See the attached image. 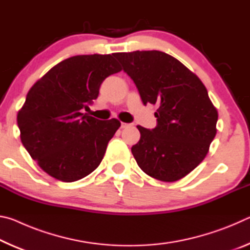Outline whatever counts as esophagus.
<instances>
[{"mask_svg":"<svg viewBox=\"0 0 250 250\" xmlns=\"http://www.w3.org/2000/svg\"><path fill=\"white\" fill-rule=\"evenodd\" d=\"M130 124H125V122H121V128H126V126H129Z\"/></svg>","mask_w":250,"mask_h":250,"instance_id":"esophagus-1","label":"esophagus"}]
</instances>
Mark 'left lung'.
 Listing matches in <instances>:
<instances>
[{"label":"left lung","mask_w":250,"mask_h":250,"mask_svg":"<svg viewBox=\"0 0 250 250\" xmlns=\"http://www.w3.org/2000/svg\"><path fill=\"white\" fill-rule=\"evenodd\" d=\"M137 86L143 104L156 105L158 125H137L131 147L138 166L162 182L183 179L200 164L216 135L218 113L204 83L171 55L159 50L113 54Z\"/></svg>","instance_id":"left-lung-1"}]
</instances>
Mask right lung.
I'll use <instances>...</instances> for the list:
<instances>
[{
    "instance_id": "obj_1",
    "label": "right lung",
    "mask_w": 250,
    "mask_h": 250,
    "mask_svg": "<svg viewBox=\"0 0 250 250\" xmlns=\"http://www.w3.org/2000/svg\"><path fill=\"white\" fill-rule=\"evenodd\" d=\"M121 69L113 55H78L54 66L29 89L18 113L21 141L48 175L75 182L99 167L121 124L82 110L97 99L104 80Z\"/></svg>"
}]
</instances>
